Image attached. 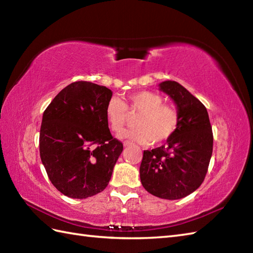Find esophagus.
<instances>
[{
	"label": "esophagus",
	"mask_w": 253,
	"mask_h": 253,
	"mask_svg": "<svg viewBox=\"0 0 253 253\" xmlns=\"http://www.w3.org/2000/svg\"><path fill=\"white\" fill-rule=\"evenodd\" d=\"M123 144H124V147H125V148H126V147H129L131 143H130L129 141H124V143H123Z\"/></svg>",
	"instance_id": "1"
}]
</instances>
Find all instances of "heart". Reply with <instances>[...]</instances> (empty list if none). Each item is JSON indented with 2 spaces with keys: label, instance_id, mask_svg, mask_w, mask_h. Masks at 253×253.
<instances>
[{
  "label": "heart",
  "instance_id": "heart-1",
  "mask_svg": "<svg viewBox=\"0 0 253 253\" xmlns=\"http://www.w3.org/2000/svg\"><path fill=\"white\" fill-rule=\"evenodd\" d=\"M127 107L139 112L137 127L123 130L118 137L138 143L165 141L178 126V112L174 106L163 103L162 96L150 91H137L128 95L127 105L116 96L107 101L105 117L113 131H120L127 123Z\"/></svg>",
  "mask_w": 253,
  "mask_h": 253
}]
</instances>
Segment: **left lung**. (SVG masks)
<instances>
[{"label": "left lung", "instance_id": "1", "mask_svg": "<svg viewBox=\"0 0 253 253\" xmlns=\"http://www.w3.org/2000/svg\"><path fill=\"white\" fill-rule=\"evenodd\" d=\"M159 90L175 103L178 126L163 146L143 151L140 180L151 195L177 200L204 180L213 151L212 127L206 106L180 84L166 80Z\"/></svg>", "mask_w": 253, "mask_h": 253}]
</instances>
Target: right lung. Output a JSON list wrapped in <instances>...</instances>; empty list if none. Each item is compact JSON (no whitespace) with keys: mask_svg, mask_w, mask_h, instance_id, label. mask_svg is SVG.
I'll list each match as a JSON object with an SVG mask.
<instances>
[{"mask_svg":"<svg viewBox=\"0 0 253 253\" xmlns=\"http://www.w3.org/2000/svg\"><path fill=\"white\" fill-rule=\"evenodd\" d=\"M112 94L104 85L76 82L43 113L40 158L52 184L69 198L85 199L103 191L123 152L105 117ZM94 144L98 147L93 148Z\"/></svg>","mask_w":253,"mask_h":253,"instance_id":"1","label":"right lung"}]
</instances>
